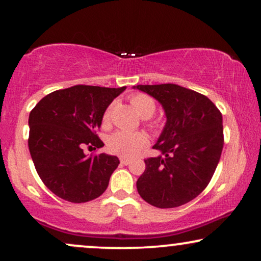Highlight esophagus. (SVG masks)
<instances>
[{"instance_id":"1","label":"esophagus","mask_w":261,"mask_h":261,"mask_svg":"<svg viewBox=\"0 0 261 261\" xmlns=\"http://www.w3.org/2000/svg\"><path fill=\"white\" fill-rule=\"evenodd\" d=\"M120 162L122 165H128V164H130V159L128 158H120Z\"/></svg>"}]
</instances>
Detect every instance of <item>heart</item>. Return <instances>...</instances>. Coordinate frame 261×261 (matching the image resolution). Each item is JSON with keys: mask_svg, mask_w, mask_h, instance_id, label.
Listing matches in <instances>:
<instances>
[{"mask_svg": "<svg viewBox=\"0 0 261 261\" xmlns=\"http://www.w3.org/2000/svg\"><path fill=\"white\" fill-rule=\"evenodd\" d=\"M130 103L139 115L144 119L151 117L155 112V102L145 94H137L130 97ZM110 117V107L106 110L102 117V123L108 124ZM148 144L147 135L141 132L117 130L108 138L107 146L114 154L121 156H134Z\"/></svg>", "mask_w": 261, "mask_h": 261, "instance_id": "obj_1", "label": "heart"}]
</instances>
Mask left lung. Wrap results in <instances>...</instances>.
Wrapping results in <instances>:
<instances>
[{
  "label": "left lung",
  "instance_id": "left-lung-1",
  "mask_svg": "<svg viewBox=\"0 0 261 261\" xmlns=\"http://www.w3.org/2000/svg\"><path fill=\"white\" fill-rule=\"evenodd\" d=\"M162 105L166 123L153 148L160 155L145 160L137 189L156 208H176L206 188L223 148L222 115L206 97L177 84L134 85Z\"/></svg>",
  "mask_w": 261,
  "mask_h": 261
}]
</instances>
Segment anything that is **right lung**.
Masks as SVG:
<instances>
[{
  "mask_svg": "<svg viewBox=\"0 0 261 261\" xmlns=\"http://www.w3.org/2000/svg\"><path fill=\"white\" fill-rule=\"evenodd\" d=\"M124 90L126 87L74 85L45 96L31 112L32 160L39 177L58 197L84 203L108 188L119 158L106 153L88 156L83 148L105 146L96 132L107 108Z\"/></svg>",
  "mask_w": 261,
  "mask_h": 261,
  "instance_id": "obj_1",
  "label": "right lung"
}]
</instances>
